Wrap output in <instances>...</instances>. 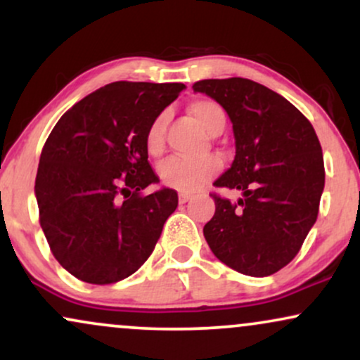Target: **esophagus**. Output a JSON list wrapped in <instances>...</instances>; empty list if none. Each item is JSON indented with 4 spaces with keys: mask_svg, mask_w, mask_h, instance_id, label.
<instances>
[{
    "mask_svg": "<svg viewBox=\"0 0 360 360\" xmlns=\"http://www.w3.org/2000/svg\"><path fill=\"white\" fill-rule=\"evenodd\" d=\"M189 200H191V194H188V193H179V203H181V205L188 203Z\"/></svg>",
    "mask_w": 360,
    "mask_h": 360,
    "instance_id": "esophagus-1",
    "label": "esophagus"
}]
</instances>
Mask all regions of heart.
Wrapping results in <instances>:
<instances>
[{
  "mask_svg": "<svg viewBox=\"0 0 360 360\" xmlns=\"http://www.w3.org/2000/svg\"><path fill=\"white\" fill-rule=\"evenodd\" d=\"M189 111L208 134L218 135L225 130L226 115L218 103L212 100H194L189 103ZM169 120V111L157 113L148 123L143 135V147L148 155H160L164 150V131ZM218 157H184L172 155L159 164V177L167 188L181 193H194L208 183L220 171Z\"/></svg>",
  "mask_w": 360,
  "mask_h": 360,
  "instance_id": "b5f03b06",
  "label": "heart"
}]
</instances>
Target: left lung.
I'll return each mask as SVG.
<instances>
[{
  "mask_svg": "<svg viewBox=\"0 0 360 360\" xmlns=\"http://www.w3.org/2000/svg\"><path fill=\"white\" fill-rule=\"evenodd\" d=\"M193 89L220 103L233 125L235 159L214 186L243 193L237 203L212 193L206 242L237 272L274 274L296 257L318 217L325 167L315 128L286 98L245 77L203 79Z\"/></svg>",
  "mask_w": 360,
  "mask_h": 360,
  "instance_id": "8db88e82",
  "label": "left lung"
}]
</instances>
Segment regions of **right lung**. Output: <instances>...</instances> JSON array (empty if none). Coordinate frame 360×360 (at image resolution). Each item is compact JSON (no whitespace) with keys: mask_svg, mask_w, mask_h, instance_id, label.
Returning <instances> with one entry per match:
<instances>
[{"mask_svg":"<svg viewBox=\"0 0 360 360\" xmlns=\"http://www.w3.org/2000/svg\"><path fill=\"white\" fill-rule=\"evenodd\" d=\"M181 82L117 81L62 115L40 154L39 220L53 257L74 278L111 284L150 257L177 193L157 183L143 135Z\"/></svg>","mask_w":360,"mask_h":360,"instance_id":"right-lung-1","label":"right lung"}]
</instances>
